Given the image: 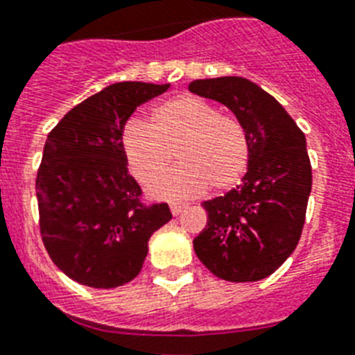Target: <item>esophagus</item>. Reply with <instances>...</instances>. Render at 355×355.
<instances>
[{
    "label": "esophagus",
    "mask_w": 355,
    "mask_h": 355,
    "mask_svg": "<svg viewBox=\"0 0 355 355\" xmlns=\"http://www.w3.org/2000/svg\"><path fill=\"white\" fill-rule=\"evenodd\" d=\"M169 208H171L173 216H178V214H180V211H182L184 208H186V206H182V205H171V206H169Z\"/></svg>",
    "instance_id": "34e87169"
}]
</instances>
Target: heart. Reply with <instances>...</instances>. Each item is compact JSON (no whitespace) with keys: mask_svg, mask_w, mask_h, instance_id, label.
<instances>
[{"mask_svg":"<svg viewBox=\"0 0 355 355\" xmlns=\"http://www.w3.org/2000/svg\"><path fill=\"white\" fill-rule=\"evenodd\" d=\"M128 169L139 182H149L171 163L178 149L181 166L150 182L158 199L186 200L211 186L217 191L236 186L247 171L250 145L236 118L219 114L193 96L171 97L149 114V127L128 121L119 136Z\"/></svg>","mask_w":355,"mask_h":355,"instance_id":"b5f03b06","label":"heart"}]
</instances>
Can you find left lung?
<instances>
[{"instance_id": "1", "label": "left lung", "mask_w": 355, "mask_h": 355, "mask_svg": "<svg viewBox=\"0 0 355 355\" xmlns=\"http://www.w3.org/2000/svg\"><path fill=\"white\" fill-rule=\"evenodd\" d=\"M189 92L230 108L250 145L247 173L227 195L202 202L197 258L228 282L272 275L297 248L311 193L306 136L275 97L243 77L197 79Z\"/></svg>"}]
</instances>
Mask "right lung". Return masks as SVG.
<instances>
[{
  "instance_id": "add662e5",
  "label": "right lung",
  "mask_w": 355,
  "mask_h": 355,
  "mask_svg": "<svg viewBox=\"0 0 355 355\" xmlns=\"http://www.w3.org/2000/svg\"><path fill=\"white\" fill-rule=\"evenodd\" d=\"M169 85L116 83L71 108L44 145L36 175L40 234L49 258L83 286L112 289L141 270L149 237L171 221L167 205H141L119 136L141 103Z\"/></svg>"
}]
</instances>
